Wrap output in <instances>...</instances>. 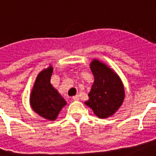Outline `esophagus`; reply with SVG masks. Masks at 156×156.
Listing matches in <instances>:
<instances>
[{"mask_svg":"<svg viewBox=\"0 0 156 156\" xmlns=\"http://www.w3.org/2000/svg\"><path fill=\"white\" fill-rule=\"evenodd\" d=\"M73 100H74V101H78V100H79V96L78 95H75V96H73Z\"/></svg>","mask_w":156,"mask_h":156,"instance_id":"1","label":"esophagus"}]
</instances>
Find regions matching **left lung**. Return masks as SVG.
Segmentation results:
<instances>
[{"label": "left lung", "instance_id": "1", "mask_svg": "<svg viewBox=\"0 0 156 156\" xmlns=\"http://www.w3.org/2000/svg\"><path fill=\"white\" fill-rule=\"evenodd\" d=\"M94 78L89 99L85 104L99 119L108 118L118 111L125 98L123 84L116 73L106 64L94 59L90 64Z\"/></svg>", "mask_w": 156, "mask_h": 156}]
</instances>
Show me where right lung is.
Masks as SVG:
<instances>
[{
    "label": "right lung",
    "mask_w": 156,
    "mask_h": 156,
    "mask_svg": "<svg viewBox=\"0 0 156 156\" xmlns=\"http://www.w3.org/2000/svg\"><path fill=\"white\" fill-rule=\"evenodd\" d=\"M53 67L40 72L34 82L30 94V105L37 114L45 119H56L66 102L50 83Z\"/></svg>",
    "instance_id": "1"
}]
</instances>
